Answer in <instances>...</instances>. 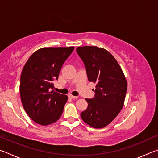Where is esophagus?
I'll use <instances>...</instances> for the list:
<instances>
[{
	"label": "esophagus",
	"mask_w": 158,
	"mask_h": 158,
	"mask_svg": "<svg viewBox=\"0 0 158 158\" xmlns=\"http://www.w3.org/2000/svg\"><path fill=\"white\" fill-rule=\"evenodd\" d=\"M69 97L71 98H77V96H73V95H72V94H69Z\"/></svg>",
	"instance_id": "34e87169"
}]
</instances>
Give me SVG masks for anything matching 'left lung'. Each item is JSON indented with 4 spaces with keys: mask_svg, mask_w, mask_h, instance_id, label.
<instances>
[{
    "mask_svg": "<svg viewBox=\"0 0 158 158\" xmlns=\"http://www.w3.org/2000/svg\"><path fill=\"white\" fill-rule=\"evenodd\" d=\"M86 67L88 81L96 83L95 96L87 99V108L81 114L84 122L103 128L114 119L123 108L127 91L125 75L117 61L105 48L77 47Z\"/></svg>",
    "mask_w": 158,
    "mask_h": 158,
    "instance_id": "8db88e82",
    "label": "left lung"
}]
</instances>
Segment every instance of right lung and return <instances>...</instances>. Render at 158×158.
I'll return each instance as SVG.
<instances>
[{
  "label": "right lung",
  "mask_w": 158,
  "mask_h": 158,
  "mask_svg": "<svg viewBox=\"0 0 158 158\" xmlns=\"http://www.w3.org/2000/svg\"><path fill=\"white\" fill-rule=\"evenodd\" d=\"M74 49L45 47L36 51L26 63L20 79V96L27 115L41 126L53 123L62 115L66 95L52 90L61 68Z\"/></svg>",
  "instance_id": "1"
}]
</instances>
